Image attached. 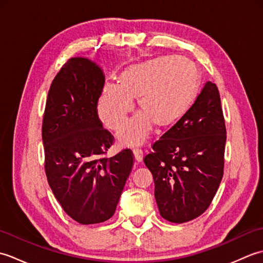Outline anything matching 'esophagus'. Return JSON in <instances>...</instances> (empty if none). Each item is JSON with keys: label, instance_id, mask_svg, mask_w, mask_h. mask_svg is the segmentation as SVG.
Listing matches in <instances>:
<instances>
[{"label": "esophagus", "instance_id": "esophagus-1", "mask_svg": "<svg viewBox=\"0 0 263 263\" xmlns=\"http://www.w3.org/2000/svg\"><path fill=\"white\" fill-rule=\"evenodd\" d=\"M133 156H135V159L136 161H138V163H140V161H142V158H143V154H142V150L141 149H133Z\"/></svg>", "mask_w": 263, "mask_h": 263}]
</instances>
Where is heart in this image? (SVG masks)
Returning a JSON list of instances; mask_svg holds the SVG:
<instances>
[{"label":"heart","instance_id":"heart-1","mask_svg":"<svg viewBox=\"0 0 263 263\" xmlns=\"http://www.w3.org/2000/svg\"><path fill=\"white\" fill-rule=\"evenodd\" d=\"M199 71L177 55L161 57L132 65L123 72L120 83H106L98 100L100 120L110 130L119 128L135 108L138 98L141 113L123 125L117 139L122 146L142 143L154 123L168 127L185 114L199 87Z\"/></svg>","mask_w":263,"mask_h":263}]
</instances>
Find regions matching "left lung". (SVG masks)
Returning a JSON list of instances; mask_svg holds the SVG:
<instances>
[{
  "instance_id": "1",
  "label": "left lung",
  "mask_w": 263,
  "mask_h": 263,
  "mask_svg": "<svg viewBox=\"0 0 263 263\" xmlns=\"http://www.w3.org/2000/svg\"><path fill=\"white\" fill-rule=\"evenodd\" d=\"M225 144L219 91L208 81L191 107L143 158L164 219L182 224L208 209L224 175Z\"/></svg>"
}]
</instances>
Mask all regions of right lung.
Wrapping results in <instances>:
<instances>
[{
	"label": "right lung",
	"mask_w": 263,
	"mask_h": 263,
	"mask_svg": "<svg viewBox=\"0 0 263 263\" xmlns=\"http://www.w3.org/2000/svg\"><path fill=\"white\" fill-rule=\"evenodd\" d=\"M104 83L96 63L68 60L49 88L43 117L48 184L63 210L82 225L114 215L135 160L130 149L104 156L114 142L97 111Z\"/></svg>",
	"instance_id": "1"
}]
</instances>
